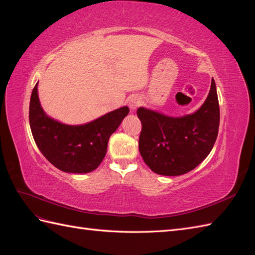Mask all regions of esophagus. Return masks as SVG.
<instances>
[{
  "label": "esophagus",
  "instance_id": "esophagus-1",
  "mask_svg": "<svg viewBox=\"0 0 255 255\" xmlns=\"http://www.w3.org/2000/svg\"><path fill=\"white\" fill-rule=\"evenodd\" d=\"M128 106H129V109L134 111V110L137 109L138 106L140 105V99L138 98L137 96H132V97H130V98L128 99Z\"/></svg>",
  "mask_w": 255,
  "mask_h": 255
}]
</instances>
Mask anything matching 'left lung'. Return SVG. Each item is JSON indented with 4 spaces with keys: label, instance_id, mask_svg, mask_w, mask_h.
<instances>
[{
    "label": "left lung",
    "instance_id": "1",
    "mask_svg": "<svg viewBox=\"0 0 255 255\" xmlns=\"http://www.w3.org/2000/svg\"><path fill=\"white\" fill-rule=\"evenodd\" d=\"M139 152L144 163L160 175H181L195 169L217 139L220 111L215 81L203 105L194 114L169 117L139 107Z\"/></svg>",
    "mask_w": 255,
    "mask_h": 255
}]
</instances>
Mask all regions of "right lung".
I'll return each mask as SVG.
<instances>
[{"label":"right lung","instance_id":"1","mask_svg":"<svg viewBox=\"0 0 255 255\" xmlns=\"http://www.w3.org/2000/svg\"><path fill=\"white\" fill-rule=\"evenodd\" d=\"M37 85L30 96L29 126L38 149L61 171H94L102 163L110 137L128 116V107L123 106L86 125L68 126L43 112Z\"/></svg>","mask_w":255,"mask_h":255}]
</instances>
